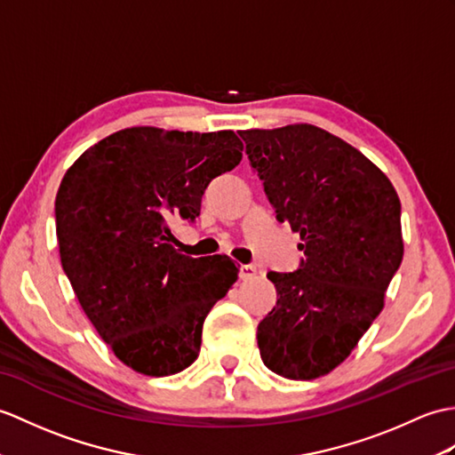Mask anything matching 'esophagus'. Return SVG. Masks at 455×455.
<instances>
[{"instance_id": "1", "label": "esophagus", "mask_w": 455, "mask_h": 455, "mask_svg": "<svg viewBox=\"0 0 455 455\" xmlns=\"http://www.w3.org/2000/svg\"><path fill=\"white\" fill-rule=\"evenodd\" d=\"M258 275V267L256 266H250V263H244V266H240V279H256Z\"/></svg>"}]
</instances>
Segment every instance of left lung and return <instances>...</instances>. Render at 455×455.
<instances>
[{
  "mask_svg": "<svg viewBox=\"0 0 455 455\" xmlns=\"http://www.w3.org/2000/svg\"><path fill=\"white\" fill-rule=\"evenodd\" d=\"M277 220L299 232L297 271H269L277 302L258 325L261 361L289 379L331 372L384 308L403 259L401 204L368 158L310 124L240 132Z\"/></svg>",
  "mask_w": 455,
  "mask_h": 455,
  "instance_id": "8db88e82",
  "label": "left lung"
}]
</instances>
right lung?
Wrapping results in <instances>:
<instances>
[{
    "instance_id": "right-lung-1",
    "label": "right lung",
    "mask_w": 455,
    "mask_h": 455,
    "mask_svg": "<svg viewBox=\"0 0 455 455\" xmlns=\"http://www.w3.org/2000/svg\"><path fill=\"white\" fill-rule=\"evenodd\" d=\"M240 161L235 132L128 128L61 180V267L94 330L135 372L158 378L192 364L209 310L238 279L227 256L180 253L171 225L194 223L211 180Z\"/></svg>"
}]
</instances>
